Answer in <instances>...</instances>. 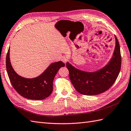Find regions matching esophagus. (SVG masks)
<instances>
[{
	"mask_svg": "<svg viewBox=\"0 0 131 131\" xmlns=\"http://www.w3.org/2000/svg\"><path fill=\"white\" fill-rule=\"evenodd\" d=\"M62 61L64 62L65 63H66V62H67V61H68V59H67L66 57H62Z\"/></svg>",
	"mask_w": 131,
	"mask_h": 131,
	"instance_id": "1",
	"label": "esophagus"
}]
</instances>
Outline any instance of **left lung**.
I'll return each mask as SVG.
<instances>
[{
  "label": "left lung",
  "mask_w": 131,
  "mask_h": 131,
  "mask_svg": "<svg viewBox=\"0 0 131 131\" xmlns=\"http://www.w3.org/2000/svg\"><path fill=\"white\" fill-rule=\"evenodd\" d=\"M115 38L113 57L108 65L98 71H83L66 63L70 79L78 92L86 95H97L108 90L115 83L121 70L122 61L119 42L115 36Z\"/></svg>",
  "instance_id": "obj_1"
}]
</instances>
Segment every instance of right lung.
<instances>
[{
    "label": "right lung",
    "instance_id": "right-lung-1",
    "mask_svg": "<svg viewBox=\"0 0 131 131\" xmlns=\"http://www.w3.org/2000/svg\"><path fill=\"white\" fill-rule=\"evenodd\" d=\"M9 50V48L6 57V68L10 83L17 93L24 98L31 100H42L50 95L53 90L54 78L59 70L65 66V63L62 61L52 63L39 77L24 78L18 75L12 68Z\"/></svg>",
    "mask_w": 131,
    "mask_h": 131
}]
</instances>
